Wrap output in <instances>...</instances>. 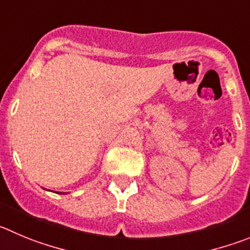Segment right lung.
Wrapping results in <instances>:
<instances>
[{
  "mask_svg": "<svg viewBox=\"0 0 250 250\" xmlns=\"http://www.w3.org/2000/svg\"><path fill=\"white\" fill-rule=\"evenodd\" d=\"M58 193H64V192H58Z\"/></svg>",
  "mask_w": 250,
  "mask_h": 250,
  "instance_id": "1",
  "label": "right lung"
}]
</instances>
